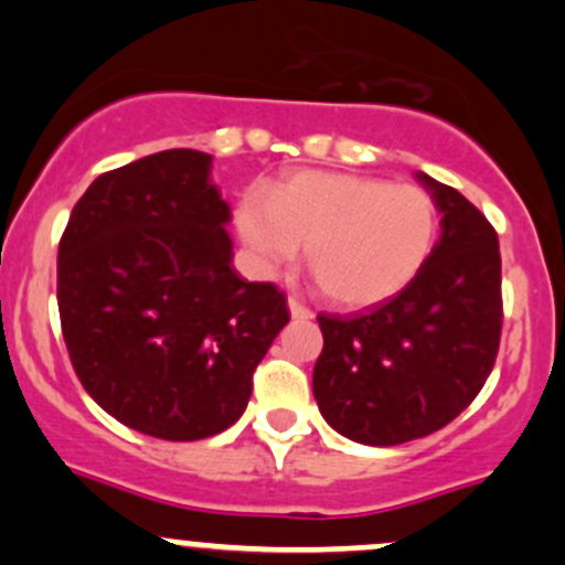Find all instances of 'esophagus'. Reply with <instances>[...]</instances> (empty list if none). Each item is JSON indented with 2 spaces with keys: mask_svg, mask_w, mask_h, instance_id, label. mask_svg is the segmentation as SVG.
<instances>
[{
  "mask_svg": "<svg viewBox=\"0 0 565 565\" xmlns=\"http://www.w3.org/2000/svg\"><path fill=\"white\" fill-rule=\"evenodd\" d=\"M288 310H290V316L296 318V321H310V318H312L310 307L301 305V301L294 299V296H290V299H288Z\"/></svg>",
  "mask_w": 565,
  "mask_h": 565,
  "instance_id": "esophagus-1",
  "label": "esophagus"
}]
</instances>
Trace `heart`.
Wrapping results in <instances>:
<instances>
[{
    "mask_svg": "<svg viewBox=\"0 0 565 565\" xmlns=\"http://www.w3.org/2000/svg\"><path fill=\"white\" fill-rule=\"evenodd\" d=\"M236 225L260 269H280L307 247V266L326 299L367 307L392 299L418 275L438 234V209L413 184L296 171L271 193L249 190Z\"/></svg>",
    "mask_w": 565,
    "mask_h": 565,
    "instance_id": "heart-1",
    "label": "heart"
}]
</instances>
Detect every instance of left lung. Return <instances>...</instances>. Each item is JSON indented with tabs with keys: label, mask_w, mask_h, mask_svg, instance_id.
I'll use <instances>...</instances> for the list:
<instances>
[{
	"label": "left lung",
	"mask_w": 565,
	"mask_h": 565,
	"mask_svg": "<svg viewBox=\"0 0 565 565\" xmlns=\"http://www.w3.org/2000/svg\"><path fill=\"white\" fill-rule=\"evenodd\" d=\"M440 239L418 275L359 316H318L312 394L345 438L397 446L446 427L490 377L500 345V249L490 220L449 184L418 173Z\"/></svg>",
	"instance_id": "obj_1"
}]
</instances>
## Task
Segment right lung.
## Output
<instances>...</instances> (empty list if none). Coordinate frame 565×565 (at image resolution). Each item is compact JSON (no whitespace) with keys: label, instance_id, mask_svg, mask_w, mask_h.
I'll list each match as a JSON object with an SVG mask.
<instances>
[{"label":"right lung","instance_id":"obj_1","mask_svg":"<svg viewBox=\"0 0 565 565\" xmlns=\"http://www.w3.org/2000/svg\"><path fill=\"white\" fill-rule=\"evenodd\" d=\"M212 154L168 149L103 173L60 242L56 299L89 397L143 435L201 440L239 422L290 321L285 294L234 269Z\"/></svg>","mask_w":565,"mask_h":565}]
</instances>
